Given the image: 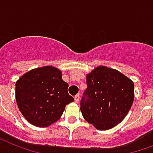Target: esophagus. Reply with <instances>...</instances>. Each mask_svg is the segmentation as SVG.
<instances>
[{"label":"esophagus","mask_w":153,"mask_h":153,"mask_svg":"<svg viewBox=\"0 0 153 153\" xmlns=\"http://www.w3.org/2000/svg\"><path fill=\"white\" fill-rule=\"evenodd\" d=\"M79 100H80V96H79V94H76L75 97H74V101H75L76 102H78Z\"/></svg>","instance_id":"1"}]
</instances>
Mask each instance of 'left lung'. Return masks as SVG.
Listing matches in <instances>:
<instances>
[{
    "label": "left lung",
    "mask_w": 153,
    "mask_h": 153,
    "mask_svg": "<svg viewBox=\"0 0 153 153\" xmlns=\"http://www.w3.org/2000/svg\"><path fill=\"white\" fill-rule=\"evenodd\" d=\"M86 84L81 100L84 119L98 130L121 123L132 105V81L117 70L99 66L87 75Z\"/></svg>",
    "instance_id": "left-lung-1"
}]
</instances>
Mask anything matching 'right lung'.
Segmentation results:
<instances>
[{
    "mask_svg": "<svg viewBox=\"0 0 153 153\" xmlns=\"http://www.w3.org/2000/svg\"><path fill=\"white\" fill-rule=\"evenodd\" d=\"M68 88L61 71L56 68L30 70L16 82L17 104L30 123L48 127L61 117L66 105L74 101Z\"/></svg>",
    "mask_w": 153,
    "mask_h": 153,
    "instance_id": "add662e5",
    "label": "right lung"
}]
</instances>
